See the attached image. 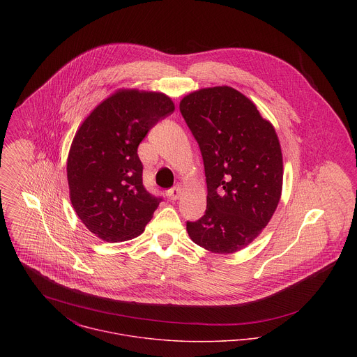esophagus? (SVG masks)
I'll return each instance as SVG.
<instances>
[{
  "mask_svg": "<svg viewBox=\"0 0 357 357\" xmlns=\"http://www.w3.org/2000/svg\"><path fill=\"white\" fill-rule=\"evenodd\" d=\"M180 194H181V187H180V185H176V187H173L172 190H169L166 195H167V198H169L170 201H176V199H178Z\"/></svg>",
  "mask_w": 357,
  "mask_h": 357,
  "instance_id": "obj_1",
  "label": "esophagus"
}]
</instances>
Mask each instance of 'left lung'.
I'll list each match as a JSON object with an SVG mask.
<instances>
[{
  "label": "left lung",
  "mask_w": 357,
  "mask_h": 357,
  "mask_svg": "<svg viewBox=\"0 0 357 357\" xmlns=\"http://www.w3.org/2000/svg\"><path fill=\"white\" fill-rule=\"evenodd\" d=\"M180 112L204 158L207 206L187 221L192 242L211 253L245 249L272 218L282 194L283 158L272 123L229 86L199 89Z\"/></svg>",
  "instance_id": "8db88e82"
}]
</instances>
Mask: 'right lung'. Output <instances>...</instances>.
<instances>
[{
  "instance_id": "right-lung-1",
  "label": "right lung",
  "mask_w": 357,
  "mask_h": 357,
  "mask_svg": "<svg viewBox=\"0 0 357 357\" xmlns=\"http://www.w3.org/2000/svg\"><path fill=\"white\" fill-rule=\"evenodd\" d=\"M174 111L163 93L121 89L82 122L67 159L70 199L85 227L105 242L143 234L162 198L143 185L142 140Z\"/></svg>"
}]
</instances>
